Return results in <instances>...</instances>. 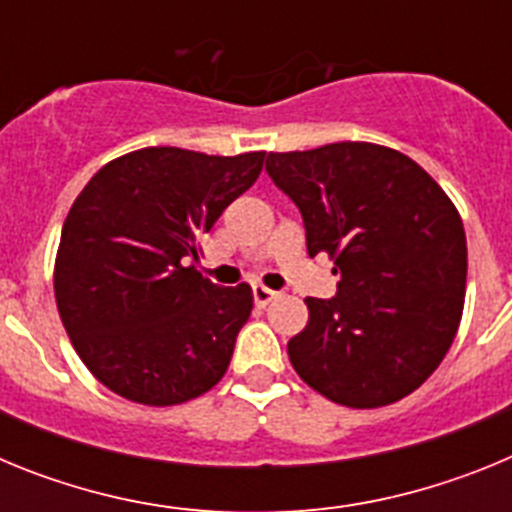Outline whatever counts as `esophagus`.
Segmentation results:
<instances>
[{
  "mask_svg": "<svg viewBox=\"0 0 512 512\" xmlns=\"http://www.w3.org/2000/svg\"><path fill=\"white\" fill-rule=\"evenodd\" d=\"M279 292H274V289L264 287V284H253V302L259 307H266L271 300H277Z\"/></svg>",
  "mask_w": 512,
  "mask_h": 512,
  "instance_id": "esophagus-1",
  "label": "esophagus"
}]
</instances>
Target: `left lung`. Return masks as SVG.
Returning a JSON list of instances; mask_svg holds the SVG:
<instances>
[{"label":"left lung","mask_w":512,"mask_h":512,"mask_svg":"<svg viewBox=\"0 0 512 512\" xmlns=\"http://www.w3.org/2000/svg\"><path fill=\"white\" fill-rule=\"evenodd\" d=\"M266 171L302 212L307 253H328L333 300L287 343L302 382L346 408H382L431 377L459 330L467 289L461 215L413 158L377 143L269 153Z\"/></svg>","instance_id":"obj_1"}]
</instances>
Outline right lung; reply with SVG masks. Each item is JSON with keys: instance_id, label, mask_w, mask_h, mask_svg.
Masks as SVG:
<instances>
[{"instance_id": "right-lung-1", "label": "right lung", "mask_w": 512, "mask_h": 512, "mask_svg": "<svg viewBox=\"0 0 512 512\" xmlns=\"http://www.w3.org/2000/svg\"><path fill=\"white\" fill-rule=\"evenodd\" d=\"M264 158L140 148L81 189L61 230L53 289L76 354L107 390L169 408L228 372L251 287H217L184 264L259 179Z\"/></svg>"}]
</instances>
